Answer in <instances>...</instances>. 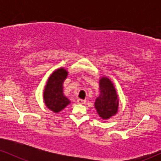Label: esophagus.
<instances>
[{
    "label": "esophagus",
    "instance_id": "34e87169",
    "mask_svg": "<svg viewBox=\"0 0 161 161\" xmlns=\"http://www.w3.org/2000/svg\"><path fill=\"white\" fill-rule=\"evenodd\" d=\"M77 103H78L79 104H86V101L83 99H78L77 100Z\"/></svg>",
    "mask_w": 161,
    "mask_h": 161
}]
</instances>
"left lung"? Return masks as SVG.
I'll list each match as a JSON object with an SVG mask.
<instances>
[{
    "mask_svg": "<svg viewBox=\"0 0 161 161\" xmlns=\"http://www.w3.org/2000/svg\"><path fill=\"white\" fill-rule=\"evenodd\" d=\"M100 95L95 100V107L102 119H109L118 110L119 99L114 85L108 78L103 77L99 82Z\"/></svg>",
    "mask_w": 161,
    "mask_h": 161,
    "instance_id": "left-lung-1",
    "label": "left lung"
}]
</instances>
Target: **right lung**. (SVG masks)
<instances>
[{"label":"right lung","mask_w":161,"mask_h":161,"mask_svg":"<svg viewBox=\"0 0 161 161\" xmlns=\"http://www.w3.org/2000/svg\"><path fill=\"white\" fill-rule=\"evenodd\" d=\"M68 73L64 68L55 70L47 80L45 91L44 101L49 110L58 113L69 104L70 101L63 93V83Z\"/></svg>","instance_id":"1"}]
</instances>
